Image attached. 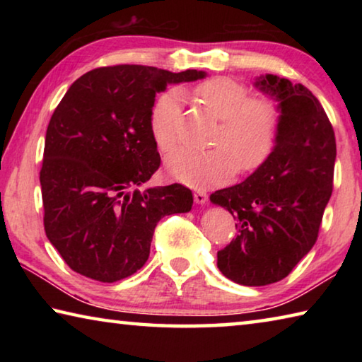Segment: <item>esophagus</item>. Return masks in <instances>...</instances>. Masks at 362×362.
Segmentation results:
<instances>
[{
    "label": "esophagus",
    "instance_id": "esophagus-1",
    "mask_svg": "<svg viewBox=\"0 0 362 362\" xmlns=\"http://www.w3.org/2000/svg\"><path fill=\"white\" fill-rule=\"evenodd\" d=\"M194 203L196 204H206L207 203V193L203 192V189H198V192H194Z\"/></svg>",
    "mask_w": 362,
    "mask_h": 362
}]
</instances>
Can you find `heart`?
<instances>
[{"label": "heart", "mask_w": 362, "mask_h": 362, "mask_svg": "<svg viewBox=\"0 0 362 362\" xmlns=\"http://www.w3.org/2000/svg\"><path fill=\"white\" fill-rule=\"evenodd\" d=\"M196 97L220 122L216 144L209 150L179 148L166 158V170L185 185L204 188L231 179L236 169L250 173L265 163L276 144L281 110L272 97H250L246 84L217 76L201 83ZM183 95L169 90L155 102L150 113V132L161 151L179 142Z\"/></svg>", "instance_id": "b5f03b06"}]
</instances>
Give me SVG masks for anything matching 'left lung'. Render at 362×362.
<instances>
[{
	"mask_svg": "<svg viewBox=\"0 0 362 362\" xmlns=\"http://www.w3.org/2000/svg\"><path fill=\"white\" fill-rule=\"evenodd\" d=\"M254 86L278 102L276 144L246 180L211 194L238 228L217 267L241 286L278 283L315 246L337 156L332 124L311 90L276 75H260Z\"/></svg>",
	"mask_w": 362,
	"mask_h": 362,
	"instance_id": "obj_1",
	"label": "left lung"
}]
</instances>
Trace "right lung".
Returning <instances> with one entry per match:
<instances>
[{
	"instance_id": "obj_1",
	"label": "right lung",
	"mask_w": 362,
	"mask_h": 362,
	"mask_svg": "<svg viewBox=\"0 0 362 362\" xmlns=\"http://www.w3.org/2000/svg\"><path fill=\"white\" fill-rule=\"evenodd\" d=\"M206 76L102 66L66 90L49 121L40 182L46 236L73 272L100 283L131 276L148 260L159 220L192 211L180 183L139 187L161 163L150 132L156 94Z\"/></svg>"
}]
</instances>
